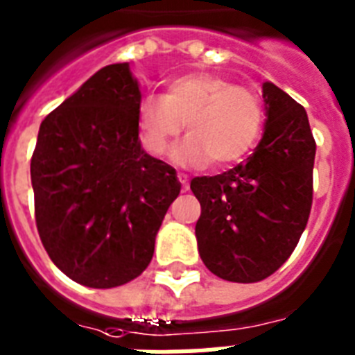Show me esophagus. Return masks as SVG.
I'll return each mask as SVG.
<instances>
[{"instance_id": "1", "label": "esophagus", "mask_w": 355, "mask_h": 355, "mask_svg": "<svg viewBox=\"0 0 355 355\" xmlns=\"http://www.w3.org/2000/svg\"><path fill=\"white\" fill-rule=\"evenodd\" d=\"M178 180H180V184H182L184 191H188V188H189V177H188V175H184V173H178Z\"/></svg>"}]
</instances>
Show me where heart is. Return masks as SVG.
Listing matches in <instances>:
<instances>
[{"label":"heart","mask_w":355,"mask_h":355,"mask_svg":"<svg viewBox=\"0 0 355 355\" xmlns=\"http://www.w3.org/2000/svg\"><path fill=\"white\" fill-rule=\"evenodd\" d=\"M186 123L189 136L173 150L182 167L221 169L252 149L263 123V105L252 90L234 86L219 75L197 71L167 85L166 96H147L138 107L141 145L164 156Z\"/></svg>","instance_id":"b5f03b06"}]
</instances>
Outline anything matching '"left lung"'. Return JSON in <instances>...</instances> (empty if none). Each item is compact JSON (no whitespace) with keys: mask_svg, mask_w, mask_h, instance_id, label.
I'll list each match as a JSON object with an SVG mask.
<instances>
[{"mask_svg":"<svg viewBox=\"0 0 355 355\" xmlns=\"http://www.w3.org/2000/svg\"><path fill=\"white\" fill-rule=\"evenodd\" d=\"M265 128L245 164L216 177H197L195 225L200 259L216 276L252 284L286 263L308 225L313 199V134L308 114L265 80Z\"/></svg>","mask_w":355,"mask_h":355,"instance_id":"obj_1","label":"left lung"}]
</instances>
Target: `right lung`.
Here are the masks:
<instances>
[{
  "instance_id": "obj_1",
  "label": "right lung",
  "mask_w": 355,
  "mask_h": 355,
  "mask_svg": "<svg viewBox=\"0 0 355 355\" xmlns=\"http://www.w3.org/2000/svg\"><path fill=\"white\" fill-rule=\"evenodd\" d=\"M138 79L128 62L92 75L40 125L31 160L36 227L49 258L86 287L147 269L177 171L139 141Z\"/></svg>"
}]
</instances>
